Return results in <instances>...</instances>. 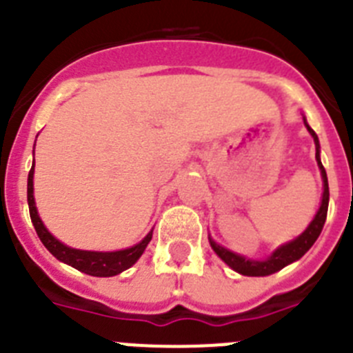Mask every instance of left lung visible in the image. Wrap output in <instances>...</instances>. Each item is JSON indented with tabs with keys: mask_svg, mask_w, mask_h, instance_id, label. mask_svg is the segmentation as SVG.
<instances>
[{
	"mask_svg": "<svg viewBox=\"0 0 353 353\" xmlns=\"http://www.w3.org/2000/svg\"><path fill=\"white\" fill-rule=\"evenodd\" d=\"M305 127L310 130V134L313 136L314 139V146H316V162L318 168H320V173H322V180H323V196H322V205L318 208L316 215H314V219L311 221V224L305 228V232L302 235H299L297 239L288 242V244L281 245V248H277L276 251L270 254L267 260H249L245 256H240V254H235V252L228 251L226 248L223 245L215 244L214 240L208 236L210 240L212 249L215 251V254L221 258L226 265H230L235 272L242 274V276H252V277H260V276H270V274L277 272V270H281L283 267L286 265L293 263V261H297L299 258H302L305 252L310 251L311 245L316 242V239L320 236L323 230V224H325L327 219V208H329V182H327V173L325 168H323L322 161H320V143H318V136L314 134V130L307 125V121L304 120Z\"/></svg>",
	"mask_w": 353,
	"mask_h": 353,
	"instance_id": "left-lung-1",
	"label": "left lung"
}]
</instances>
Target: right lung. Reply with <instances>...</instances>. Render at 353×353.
<instances>
[{
	"label": "right lung",
	"instance_id": "1",
	"mask_svg": "<svg viewBox=\"0 0 353 353\" xmlns=\"http://www.w3.org/2000/svg\"><path fill=\"white\" fill-rule=\"evenodd\" d=\"M33 164H35V162H33ZM33 170H35V166H31L30 174H28V207H30V217L33 226H35L37 235H39V239L42 240V244L48 248V251L51 252L52 256L58 258V260L63 261V263L70 265L74 269L81 270V272L97 277L117 276V274L123 272V270H127L129 267H132V265L139 260V256H141L143 251L146 249L148 242L152 240V232H154V230H152L139 244L132 245V248L129 249H121V251L113 252L72 249L67 248L65 244H61L58 239H54V236L48 232V228L43 226V223L39 217V212H37L35 198H33Z\"/></svg>",
	"mask_w": 353,
	"mask_h": 353
}]
</instances>
